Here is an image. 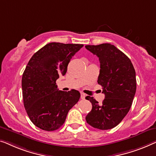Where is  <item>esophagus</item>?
Instances as JSON below:
<instances>
[{
  "instance_id": "esophagus-1",
  "label": "esophagus",
  "mask_w": 156,
  "mask_h": 156,
  "mask_svg": "<svg viewBox=\"0 0 156 156\" xmlns=\"http://www.w3.org/2000/svg\"><path fill=\"white\" fill-rule=\"evenodd\" d=\"M80 98L82 100H84L85 99V95L84 93H81L80 94Z\"/></svg>"
}]
</instances>
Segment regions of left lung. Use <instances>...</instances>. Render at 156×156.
<instances>
[{
    "label": "left lung",
    "instance_id": "8db88e82",
    "mask_svg": "<svg viewBox=\"0 0 156 156\" xmlns=\"http://www.w3.org/2000/svg\"><path fill=\"white\" fill-rule=\"evenodd\" d=\"M85 48L99 58L98 83L105 94L101 104L93 97L85 98L93 105L85 119L94 128L112 129L122 121L132 105L136 90L135 69L128 56L111 44L86 45Z\"/></svg>",
    "mask_w": 156,
    "mask_h": 156
}]
</instances>
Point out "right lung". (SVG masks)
Wrapping results in <instances>:
<instances>
[{"label": "right lung", "instance_id": "add662e5", "mask_svg": "<svg viewBox=\"0 0 156 156\" xmlns=\"http://www.w3.org/2000/svg\"><path fill=\"white\" fill-rule=\"evenodd\" d=\"M83 47L78 44L51 42L37 51L28 62L22 78L23 103L35 126L54 131L66 121L68 112L78 102V90H58L56 81L64 76L72 57Z\"/></svg>", "mask_w": 156, "mask_h": 156}]
</instances>
